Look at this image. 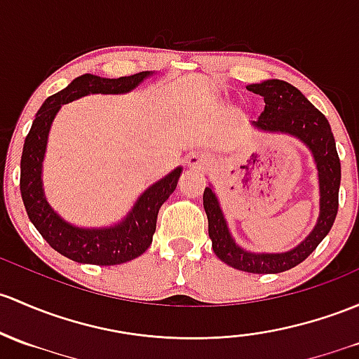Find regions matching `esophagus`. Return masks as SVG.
Instances as JSON below:
<instances>
[{
    "instance_id": "esophagus-1",
    "label": "esophagus",
    "mask_w": 359,
    "mask_h": 359,
    "mask_svg": "<svg viewBox=\"0 0 359 359\" xmlns=\"http://www.w3.org/2000/svg\"><path fill=\"white\" fill-rule=\"evenodd\" d=\"M203 165H205V160H203L201 156L191 154V156L187 158V167H189V168H201Z\"/></svg>"
}]
</instances>
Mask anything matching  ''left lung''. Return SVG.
I'll return each instance as SVG.
<instances>
[{
  "mask_svg": "<svg viewBox=\"0 0 359 359\" xmlns=\"http://www.w3.org/2000/svg\"><path fill=\"white\" fill-rule=\"evenodd\" d=\"M248 89L263 96L265 101V110L256 122H252V127L266 134L296 137L311 153L320 189V213L316 224L311 232L289 251L252 252L241 248L232 237L211 184L203 194V206L208 217L211 248L222 262L248 273H280L303 263L330 232L339 208L341 161L329 120L309 103L299 89L278 79L251 84Z\"/></svg>",
  "mask_w": 359,
  "mask_h": 359,
  "instance_id": "obj_1",
  "label": "left lung"
}]
</instances>
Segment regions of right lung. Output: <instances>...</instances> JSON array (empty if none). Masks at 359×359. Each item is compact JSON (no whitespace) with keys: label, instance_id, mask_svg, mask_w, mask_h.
I'll use <instances>...</instances> for the list:
<instances>
[{"label":"right lung","instance_id":"add662e5","mask_svg":"<svg viewBox=\"0 0 359 359\" xmlns=\"http://www.w3.org/2000/svg\"><path fill=\"white\" fill-rule=\"evenodd\" d=\"M154 72H139L129 77L107 79L84 74L74 79L65 89L53 94L36 113L32 127L24 142L20 160V192L25 211L37 232L46 243L72 262L111 266L141 256L153 243L160 206L175 191L182 167L142 192L129 213L110 227H79L60 217L48 203L43 187V161L53 120L63 104L89 94H127L153 77Z\"/></svg>","mask_w":359,"mask_h":359}]
</instances>
